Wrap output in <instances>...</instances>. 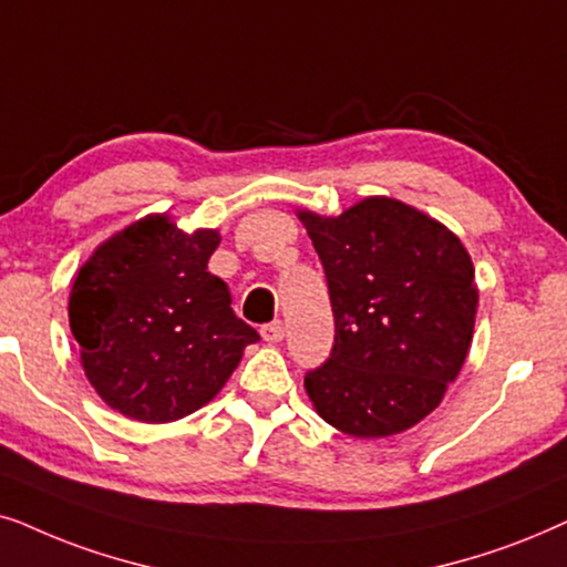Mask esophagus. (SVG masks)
<instances>
[{
    "mask_svg": "<svg viewBox=\"0 0 567 567\" xmlns=\"http://www.w3.org/2000/svg\"><path fill=\"white\" fill-rule=\"evenodd\" d=\"M261 337H264V342H269V344L282 342V337H285L282 321H271V323H267V327H261Z\"/></svg>",
    "mask_w": 567,
    "mask_h": 567,
    "instance_id": "1",
    "label": "esophagus"
}]
</instances>
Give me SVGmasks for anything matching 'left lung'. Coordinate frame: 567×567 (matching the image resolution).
Instances as JSON below:
<instances>
[{
  "mask_svg": "<svg viewBox=\"0 0 567 567\" xmlns=\"http://www.w3.org/2000/svg\"><path fill=\"white\" fill-rule=\"evenodd\" d=\"M323 264L334 347L306 373L313 410L352 437L396 435L443 402L472 347L480 290L456 233L391 196L298 209Z\"/></svg>",
  "mask_w": 567,
  "mask_h": 567,
  "instance_id": "8db88e82",
  "label": "left lung"
}]
</instances>
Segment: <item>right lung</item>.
<instances>
[{"label": "right lung", "instance_id": "1", "mask_svg": "<svg viewBox=\"0 0 567 567\" xmlns=\"http://www.w3.org/2000/svg\"><path fill=\"white\" fill-rule=\"evenodd\" d=\"M220 233H184L147 215L113 233L82 264L70 292V329L90 386L124 417L161 425L220 394L256 329L207 271Z\"/></svg>", "mask_w": 567, "mask_h": 567}]
</instances>
